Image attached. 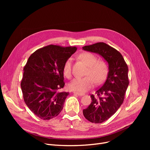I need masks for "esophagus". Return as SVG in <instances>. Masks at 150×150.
<instances>
[{
  "label": "esophagus",
  "mask_w": 150,
  "mask_h": 150,
  "mask_svg": "<svg viewBox=\"0 0 150 150\" xmlns=\"http://www.w3.org/2000/svg\"><path fill=\"white\" fill-rule=\"evenodd\" d=\"M74 94H76V95H77V96H83L84 95V93H78V92H74Z\"/></svg>",
  "instance_id": "obj_1"
}]
</instances>
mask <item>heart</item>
<instances>
[{"mask_svg":"<svg viewBox=\"0 0 150 150\" xmlns=\"http://www.w3.org/2000/svg\"><path fill=\"white\" fill-rule=\"evenodd\" d=\"M80 58L89 67L86 74L87 76L75 78L69 84L68 88L70 91L84 93L93 87L95 84V81L99 84L105 80L108 72V67L105 61L98 60L96 55L91 52L82 53L80 55ZM72 58H69L66 61L62 67L63 74L68 78L72 75Z\"/></svg>","mask_w":150,"mask_h":150,"instance_id":"b5f03b06","label":"heart"}]
</instances>
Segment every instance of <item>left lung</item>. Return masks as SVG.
I'll return each instance as SVG.
<instances>
[{
    "label": "left lung",
    "instance_id": "left-lung-1",
    "mask_svg": "<svg viewBox=\"0 0 150 150\" xmlns=\"http://www.w3.org/2000/svg\"><path fill=\"white\" fill-rule=\"evenodd\" d=\"M83 49L100 54L109 64L106 81L96 91V96L91 94V103L83 111L89 122L101 123L113 115L123 103L129 84L128 67L122 54L105 42L86 45Z\"/></svg>",
    "mask_w": 150,
    "mask_h": 150
}]
</instances>
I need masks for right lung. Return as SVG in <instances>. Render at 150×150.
Returning a JSON list of instances; mask_svg holds the SVG:
<instances>
[{"label":"right lung","instance_id":"add662e5","mask_svg":"<svg viewBox=\"0 0 150 150\" xmlns=\"http://www.w3.org/2000/svg\"><path fill=\"white\" fill-rule=\"evenodd\" d=\"M76 49L51 44L38 49L28 58L21 86L25 104L39 119H52L62 111L69 94L59 91L65 85L62 67Z\"/></svg>","mask_w":150,"mask_h":150}]
</instances>
